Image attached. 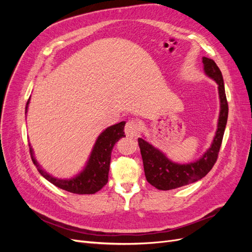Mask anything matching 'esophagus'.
<instances>
[{
	"label": "esophagus",
	"instance_id": "1",
	"mask_svg": "<svg viewBox=\"0 0 252 252\" xmlns=\"http://www.w3.org/2000/svg\"><path fill=\"white\" fill-rule=\"evenodd\" d=\"M140 132V125L135 120H129L125 125V133L127 136H136Z\"/></svg>",
	"mask_w": 252,
	"mask_h": 252
}]
</instances>
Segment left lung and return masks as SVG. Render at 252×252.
Wrapping results in <instances>:
<instances>
[{
    "mask_svg": "<svg viewBox=\"0 0 252 252\" xmlns=\"http://www.w3.org/2000/svg\"><path fill=\"white\" fill-rule=\"evenodd\" d=\"M206 74L215 80L219 85L220 111L219 117L218 130L211 147L199 161L191 164H174L169 161L161 151L152 145L139 138L138 143L143 159L145 177L148 183L159 190L175 189L201 180L216 164L228 118V103L225 94L223 75L216 62L211 59L203 58Z\"/></svg>",
    "mask_w": 252,
    "mask_h": 252,
    "instance_id": "1",
    "label": "left lung"
}]
</instances>
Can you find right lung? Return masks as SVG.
I'll use <instances>...</instances> for the list:
<instances>
[{
	"label": "right lung",
	"instance_id": "right-lung-1",
	"mask_svg": "<svg viewBox=\"0 0 252 252\" xmlns=\"http://www.w3.org/2000/svg\"><path fill=\"white\" fill-rule=\"evenodd\" d=\"M29 101V100H28ZM29 102H27L28 105ZM27 110V106H26ZM125 122L108 127L98 136L87 166L78 177L72 180H58L41 169L32 157V150L30 148V155L33 164L43 177L53 185L75 194H93L101 190L108 182V172L111 158V150L121 138H124Z\"/></svg>",
	"mask_w": 252,
	"mask_h": 252
}]
</instances>
